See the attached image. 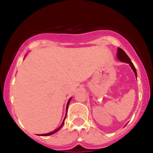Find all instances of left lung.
Returning a JSON list of instances; mask_svg holds the SVG:
<instances>
[{
    "mask_svg": "<svg viewBox=\"0 0 153 153\" xmlns=\"http://www.w3.org/2000/svg\"><path fill=\"white\" fill-rule=\"evenodd\" d=\"M117 57H118L119 60H121V61L129 63V64L130 65L131 68L132 69V70L134 71L136 76H137V74H136V68H135L134 65H133V63H132V61H131V60L129 59V56H127V54L125 53V51H124L123 49H121V48H118V52H117Z\"/></svg>",
    "mask_w": 153,
    "mask_h": 153,
    "instance_id": "obj_1",
    "label": "left lung"
}]
</instances>
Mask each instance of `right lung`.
Listing matches in <instances>:
<instances>
[{"label":"right lung","mask_w":153,"mask_h":153,"mask_svg":"<svg viewBox=\"0 0 153 153\" xmlns=\"http://www.w3.org/2000/svg\"><path fill=\"white\" fill-rule=\"evenodd\" d=\"M70 100H71V99H70V100H69V101H68V102H67V108H68V105H69V103H70ZM66 116H67V115H66ZM65 119H66V117H65V118H64V120H63V123H62V125L60 126L59 127V128H57V129H55V130L53 131V132H49V133H46V134H43V135H41V136H50V135H52V134H53V133H55V132H57V131L59 130V129H60V128H61L62 126H63V123H64V120H65Z\"/></svg>","instance_id":"1"}]
</instances>
